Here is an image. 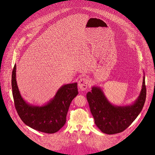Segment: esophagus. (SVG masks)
<instances>
[{
	"instance_id": "1",
	"label": "esophagus",
	"mask_w": 155,
	"mask_h": 155,
	"mask_svg": "<svg viewBox=\"0 0 155 155\" xmlns=\"http://www.w3.org/2000/svg\"><path fill=\"white\" fill-rule=\"evenodd\" d=\"M88 83L89 80L87 78H81L78 82V88L81 91H85L88 87Z\"/></svg>"
}]
</instances>
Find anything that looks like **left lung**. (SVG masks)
I'll list each match as a JSON object with an SVG mask.
<instances>
[{"instance_id":"8db88e82","label":"left lung","mask_w":155,"mask_h":155,"mask_svg":"<svg viewBox=\"0 0 155 155\" xmlns=\"http://www.w3.org/2000/svg\"><path fill=\"white\" fill-rule=\"evenodd\" d=\"M142 87L137 98L132 104L125 106L114 105L108 100L103 89L93 86L87 94L91 112L95 124L101 132L106 134L121 133L127 129L142 110L146 97L144 72Z\"/></svg>"}]
</instances>
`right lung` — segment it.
Listing matches in <instances>:
<instances>
[{
    "mask_svg": "<svg viewBox=\"0 0 155 155\" xmlns=\"http://www.w3.org/2000/svg\"><path fill=\"white\" fill-rule=\"evenodd\" d=\"M76 82L62 85L54 97L43 105H33L22 98L16 79V64L12 73V89L15 109L28 127L42 133L52 134L66 124L71 101L78 94Z\"/></svg>",
    "mask_w": 155,
    "mask_h": 155,
    "instance_id": "right-lung-1",
    "label": "right lung"
}]
</instances>
